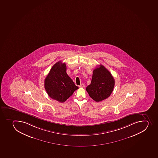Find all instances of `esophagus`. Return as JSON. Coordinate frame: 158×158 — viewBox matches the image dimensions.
Returning a JSON list of instances; mask_svg holds the SVG:
<instances>
[{
	"mask_svg": "<svg viewBox=\"0 0 158 158\" xmlns=\"http://www.w3.org/2000/svg\"><path fill=\"white\" fill-rule=\"evenodd\" d=\"M84 87H85V85L84 84H81L79 85V87H81V88H84Z\"/></svg>",
	"mask_w": 158,
	"mask_h": 158,
	"instance_id": "1",
	"label": "esophagus"
}]
</instances>
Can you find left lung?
I'll use <instances>...</instances> for the list:
<instances>
[{"mask_svg":"<svg viewBox=\"0 0 158 158\" xmlns=\"http://www.w3.org/2000/svg\"><path fill=\"white\" fill-rule=\"evenodd\" d=\"M114 86V80L111 73L102 65L93 71L92 81L86 90L90 98L96 102H100L110 96Z\"/></svg>","mask_w":158,"mask_h":158,"instance_id":"8db88e82","label":"left lung"}]
</instances>
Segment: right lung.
Segmentation results:
<instances>
[{
    "label": "right lung",
    "mask_w": 158,
    "mask_h": 158,
    "mask_svg": "<svg viewBox=\"0 0 158 158\" xmlns=\"http://www.w3.org/2000/svg\"><path fill=\"white\" fill-rule=\"evenodd\" d=\"M44 87L51 98L61 103L79 89L66 73V64L61 61L52 66L44 80Z\"/></svg>",
    "instance_id": "add662e5"
}]
</instances>
